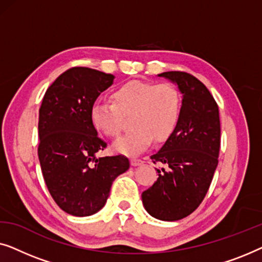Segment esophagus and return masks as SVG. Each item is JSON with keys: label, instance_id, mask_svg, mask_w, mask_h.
Instances as JSON below:
<instances>
[{"label": "esophagus", "instance_id": "esophagus-1", "mask_svg": "<svg viewBox=\"0 0 262 262\" xmlns=\"http://www.w3.org/2000/svg\"><path fill=\"white\" fill-rule=\"evenodd\" d=\"M143 163V161L142 160H139V159H131V164L134 167H137V166H141V164Z\"/></svg>", "mask_w": 262, "mask_h": 262}]
</instances>
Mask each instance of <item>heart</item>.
<instances>
[{"mask_svg":"<svg viewBox=\"0 0 262 262\" xmlns=\"http://www.w3.org/2000/svg\"><path fill=\"white\" fill-rule=\"evenodd\" d=\"M108 101H98L91 108L92 125L99 134L116 138L123 130V116H130L135 127L118 139L114 149L137 155L156 142L167 141L177 128L181 114V98L169 83L130 81L119 85Z\"/></svg>","mask_w":262,"mask_h":262,"instance_id":"1","label":"heart"}]
</instances>
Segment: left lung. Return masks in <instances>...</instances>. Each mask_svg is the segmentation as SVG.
I'll use <instances>...</instances> for the list:
<instances>
[{"mask_svg": "<svg viewBox=\"0 0 262 262\" xmlns=\"http://www.w3.org/2000/svg\"><path fill=\"white\" fill-rule=\"evenodd\" d=\"M166 77L182 94L179 124L162 148L151 156L166 169L142 193L145 210L161 221H179L191 214L205 198L218 164L221 121L217 102L205 84L184 71H167Z\"/></svg>", "mask_w": 262, "mask_h": 262, "instance_id": "1", "label": "left lung"}]
</instances>
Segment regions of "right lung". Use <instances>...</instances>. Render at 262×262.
<instances>
[{
    "mask_svg": "<svg viewBox=\"0 0 262 262\" xmlns=\"http://www.w3.org/2000/svg\"><path fill=\"white\" fill-rule=\"evenodd\" d=\"M114 76L84 67L59 75L39 108L38 156L50 194L76 217L101 210L118 175L130 168L123 155L96 157L107 146L91 121L95 100Z\"/></svg>",
    "mask_w": 262,
    "mask_h": 262,
    "instance_id": "add662e5",
    "label": "right lung"
}]
</instances>
